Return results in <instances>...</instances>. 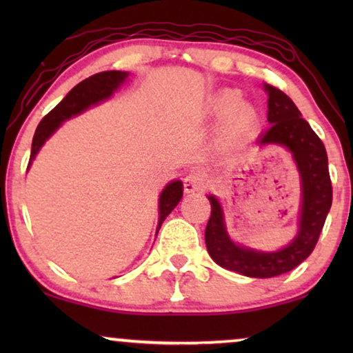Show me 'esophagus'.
<instances>
[{"label":"esophagus","instance_id":"esophagus-1","mask_svg":"<svg viewBox=\"0 0 353 353\" xmlns=\"http://www.w3.org/2000/svg\"><path fill=\"white\" fill-rule=\"evenodd\" d=\"M207 186L205 183V176L202 173L197 172H191L188 173L183 180V188H185V192H201L204 191Z\"/></svg>","mask_w":353,"mask_h":353}]
</instances>
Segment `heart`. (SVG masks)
Masks as SVG:
<instances>
[{
	"label": "heart",
	"instance_id": "1",
	"mask_svg": "<svg viewBox=\"0 0 353 353\" xmlns=\"http://www.w3.org/2000/svg\"><path fill=\"white\" fill-rule=\"evenodd\" d=\"M209 110L215 117L223 119V134L226 138H248L259 132L260 112L254 104L243 101L239 90L226 88L210 99Z\"/></svg>",
	"mask_w": 353,
	"mask_h": 353
}]
</instances>
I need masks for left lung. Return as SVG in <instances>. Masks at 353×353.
<instances>
[{
	"label": "left lung",
	"instance_id": "obj_1",
	"mask_svg": "<svg viewBox=\"0 0 353 353\" xmlns=\"http://www.w3.org/2000/svg\"><path fill=\"white\" fill-rule=\"evenodd\" d=\"M268 94L270 128L259 137V144H279L289 149L302 180V207L299 233L286 248L276 252L234 244L226 233L223 210L215 196H207L212 214L205 228V245L220 267L250 278H273L291 272L313 252L331 209L332 186L325 144L313 132L292 99L281 90L265 83Z\"/></svg>",
	"mask_w": 353,
	"mask_h": 353
}]
</instances>
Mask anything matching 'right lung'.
<instances>
[{
	"instance_id": "right-lung-1",
	"label": "right lung",
	"mask_w": 353,
	"mask_h": 353,
	"mask_svg": "<svg viewBox=\"0 0 353 353\" xmlns=\"http://www.w3.org/2000/svg\"><path fill=\"white\" fill-rule=\"evenodd\" d=\"M127 72L120 70H108V72H99V74L91 75L90 79L80 81L79 85L74 86L69 91V94L51 110L50 114H46L40 125L37 127V132L33 134L32 141V152H30V162L40 151V148L45 144L48 138L59 128V125L64 120H69L74 115L83 112L85 109H88L90 105L98 104L101 101L110 98V94L123 83L127 79ZM27 167V170H28ZM183 196V183L180 180L168 183L161 192L159 197V225H157V233L161 230V225L163 220L167 219V215L175 209Z\"/></svg>"
}]
</instances>
